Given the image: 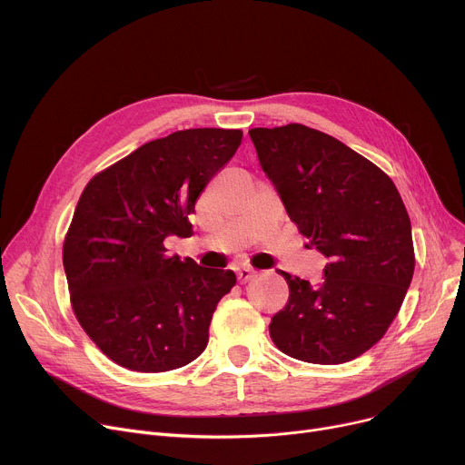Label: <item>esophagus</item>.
<instances>
[{"label":"esophagus","instance_id":"34e87169","mask_svg":"<svg viewBox=\"0 0 465 465\" xmlns=\"http://www.w3.org/2000/svg\"><path fill=\"white\" fill-rule=\"evenodd\" d=\"M254 270H251V267H239L237 270V279H239V282H247V281H251L252 277H254Z\"/></svg>","mask_w":465,"mask_h":465}]
</instances>
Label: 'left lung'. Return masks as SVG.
<instances>
[{
  "label": "left lung",
  "instance_id": "1",
  "mask_svg": "<svg viewBox=\"0 0 465 465\" xmlns=\"http://www.w3.org/2000/svg\"><path fill=\"white\" fill-rule=\"evenodd\" d=\"M249 135L307 249L328 260L319 284L281 272L290 296L272 319L273 343L309 363L351 361L386 333L412 279L401 195L375 163L319 130L288 124Z\"/></svg>",
  "mask_w": 465,
  "mask_h": 465
}]
</instances>
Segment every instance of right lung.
I'll list each match as a JSON object with an SVG mask.
<instances>
[{"label": "right lung", "instance_id": "1", "mask_svg": "<svg viewBox=\"0 0 465 465\" xmlns=\"http://www.w3.org/2000/svg\"><path fill=\"white\" fill-rule=\"evenodd\" d=\"M241 130L195 128L144 143L84 188L64 242L71 305L122 368L162 373L198 358L232 270H207L165 241L190 237L188 214L241 144Z\"/></svg>", "mask_w": 465, "mask_h": 465}]
</instances>
